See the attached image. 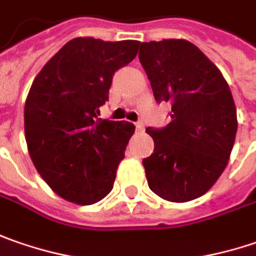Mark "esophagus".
Masks as SVG:
<instances>
[{"instance_id": "esophagus-1", "label": "esophagus", "mask_w": 256, "mask_h": 256, "mask_svg": "<svg viewBox=\"0 0 256 256\" xmlns=\"http://www.w3.org/2000/svg\"><path fill=\"white\" fill-rule=\"evenodd\" d=\"M136 128H138V132H143L144 130V123L143 122H138L136 123Z\"/></svg>"}]
</instances>
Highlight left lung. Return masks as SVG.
<instances>
[{
    "label": "left lung",
    "instance_id": "obj_1",
    "mask_svg": "<svg viewBox=\"0 0 256 256\" xmlns=\"http://www.w3.org/2000/svg\"><path fill=\"white\" fill-rule=\"evenodd\" d=\"M139 60L154 100L172 104V122L148 128L154 150L143 159L152 192L169 202L205 194L228 164L236 107L216 66L186 40L140 42Z\"/></svg>",
    "mask_w": 256,
    "mask_h": 256
}]
</instances>
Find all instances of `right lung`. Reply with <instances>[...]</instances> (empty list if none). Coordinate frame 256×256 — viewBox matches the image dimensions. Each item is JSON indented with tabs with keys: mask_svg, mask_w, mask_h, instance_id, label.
<instances>
[{
	"mask_svg": "<svg viewBox=\"0 0 256 256\" xmlns=\"http://www.w3.org/2000/svg\"><path fill=\"white\" fill-rule=\"evenodd\" d=\"M139 41H68L34 78L24 107L28 153L51 189L77 205L110 194L134 124L98 118L114 72Z\"/></svg>",
	"mask_w": 256,
	"mask_h": 256,
	"instance_id": "right-lung-1",
	"label": "right lung"
}]
</instances>
